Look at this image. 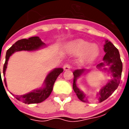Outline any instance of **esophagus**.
Wrapping results in <instances>:
<instances>
[{
    "mask_svg": "<svg viewBox=\"0 0 129 129\" xmlns=\"http://www.w3.org/2000/svg\"><path fill=\"white\" fill-rule=\"evenodd\" d=\"M71 68V66L69 63H66V64L64 65V66H63V70L65 71L69 70H70Z\"/></svg>",
    "mask_w": 129,
    "mask_h": 129,
    "instance_id": "obj_1",
    "label": "esophagus"
}]
</instances>
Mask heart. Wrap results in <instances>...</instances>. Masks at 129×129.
<instances>
[{
	"instance_id": "heart-1",
	"label": "heart",
	"mask_w": 129,
	"mask_h": 129,
	"mask_svg": "<svg viewBox=\"0 0 129 129\" xmlns=\"http://www.w3.org/2000/svg\"><path fill=\"white\" fill-rule=\"evenodd\" d=\"M67 48L73 54H82L81 59L85 62L94 59L99 52L98 47L96 45H90L89 42L83 39H78L70 42L67 45Z\"/></svg>"
}]
</instances>
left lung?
I'll list each match as a JSON object with an SVG mask.
<instances>
[{
	"instance_id": "1",
	"label": "left lung",
	"mask_w": 129,
	"mask_h": 129,
	"mask_svg": "<svg viewBox=\"0 0 129 129\" xmlns=\"http://www.w3.org/2000/svg\"><path fill=\"white\" fill-rule=\"evenodd\" d=\"M104 50L106 54L103 58V62L100 63L97 65V68L98 69H101L102 67L105 66H108L109 69L104 68L105 70H107L112 74V79L111 80L108 81V82L105 86H104L98 94V100L99 102H102L104 100L109 97L113 92L115 91L116 88H118V85L120 84V80L121 78L122 71V63L120 57L119 51L116 47L112 44L110 41L106 40L105 45H104ZM85 70H76L73 72L74 74V82H73V89L76 92L78 98L82 102H86V100H84L85 94L82 91L80 90L76 86V80L84 72Z\"/></svg>"
}]
</instances>
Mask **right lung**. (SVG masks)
<instances>
[{
	"instance_id": "1",
	"label": "right lung",
	"mask_w": 129,
	"mask_h": 129,
	"mask_svg": "<svg viewBox=\"0 0 129 129\" xmlns=\"http://www.w3.org/2000/svg\"><path fill=\"white\" fill-rule=\"evenodd\" d=\"M45 46V43L42 42L39 37H32L27 39H23L17 41L7 50L6 53V60L3 66V75H5V71L7 68L8 61L11 55L16 51H35L42 48ZM63 68H55L53 70L49 73L44 81V87L40 89L33 90L32 92L27 93L21 96H15V97L18 100L24 102L25 104H37L46 100L51 94L53 90V87L55 82L61 73L63 72ZM1 73V68H0ZM6 87L7 82L6 78L4 79ZM14 96V94H13Z\"/></svg>"
}]
</instances>
